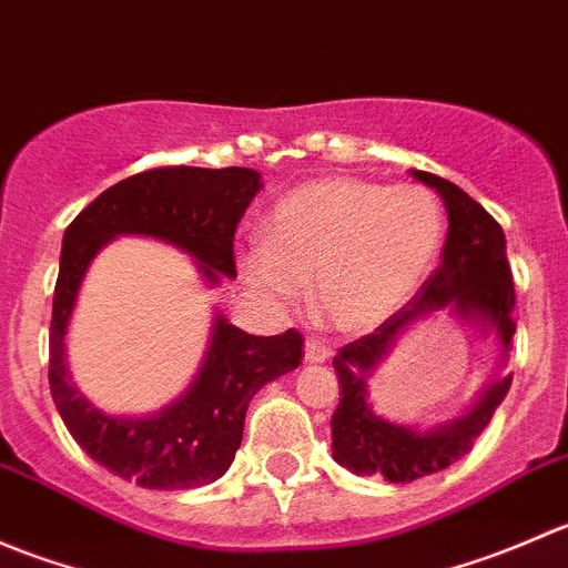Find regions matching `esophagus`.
Listing matches in <instances>:
<instances>
[{
	"instance_id": "1",
	"label": "esophagus",
	"mask_w": 568,
	"mask_h": 568,
	"mask_svg": "<svg viewBox=\"0 0 568 568\" xmlns=\"http://www.w3.org/2000/svg\"><path fill=\"white\" fill-rule=\"evenodd\" d=\"M329 357H332V348L326 346V343L316 341V337H307V341H305V363L318 365V363H326Z\"/></svg>"
}]
</instances>
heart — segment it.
<instances>
[{
  "label": "heart",
  "instance_id": "1",
  "mask_svg": "<svg viewBox=\"0 0 568 568\" xmlns=\"http://www.w3.org/2000/svg\"><path fill=\"white\" fill-rule=\"evenodd\" d=\"M445 236L437 194L420 183L316 178L274 203L263 242L244 252L252 285L294 302L313 277V302L337 329L382 324L432 272Z\"/></svg>",
  "mask_w": 568,
  "mask_h": 568
}]
</instances>
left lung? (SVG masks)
I'll return each instance as SVG.
<instances>
[{
  "label": "left lung",
  "instance_id": "left-lung-1",
  "mask_svg": "<svg viewBox=\"0 0 568 568\" xmlns=\"http://www.w3.org/2000/svg\"><path fill=\"white\" fill-rule=\"evenodd\" d=\"M409 173L434 189L448 211L443 263L395 316L376 326L371 335L343 346L332 359L341 385V404L332 415V459L357 475H382L390 484H409L459 462L489 426L511 387V374L495 376L462 415L437 426L390 420L371 404L368 379L393 352L400 332L409 329L415 321L448 313L495 343L500 352V371L506 368L508 346L517 332V296L503 227L456 183L423 170Z\"/></svg>",
  "mask_w": 568,
  "mask_h": 568
}]
</instances>
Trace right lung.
Returning <instances> with one entry per match:
<instances>
[{"label": "right lung", "instance_id": "right-lung-1", "mask_svg": "<svg viewBox=\"0 0 568 568\" xmlns=\"http://www.w3.org/2000/svg\"><path fill=\"white\" fill-rule=\"evenodd\" d=\"M250 168H162L101 192L62 236L49 337V385L57 412L84 454L142 489H194L214 484L233 464L252 395L300 368L302 335H247L214 311L209 348L175 400L151 415H109L77 387L65 335L90 263L118 236H145L186 252L200 280L216 288L236 277L233 236L261 192Z\"/></svg>", "mask_w": 568, "mask_h": 568}]
</instances>
